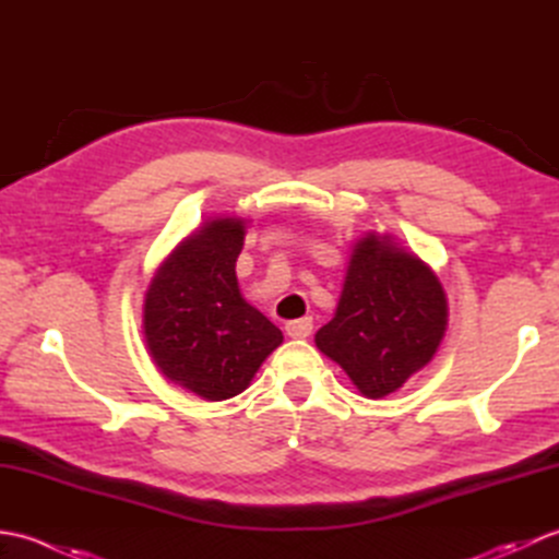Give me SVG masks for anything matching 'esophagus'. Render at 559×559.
I'll use <instances>...</instances> for the list:
<instances>
[{
	"label": "esophagus",
	"instance_id": "esophagus-1",
	"mask_svg": "<svg viewBox=\"0 0 559 559\" xmlns=\"http://www.w3.org/2000/svg\"><path fill=\"white\" fill-rule=\"evenodd\" d=\"M286 334L290 338H307L312 334V317H302V319H293V322L286 324Z\"/></svg>",
	"mask_w": 559,
	"mask_h": 559
}]
</instances>
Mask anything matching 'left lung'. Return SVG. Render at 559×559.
Here are the masks:
<instances>
[{"label": "left lung", "instance_id": "8db88e82", "mask_svg": "<svg viewBox=\"0 0 559 559\" xmlns=\"http://www.w3.org/2000/svg\"><path fill=\"white\" fill-rule=\"evenodd\" d=\"M447 295L423 259L391 237L355 245L334 319L317 348L338 362L367 399H382L432 360L447 331Z\"/></svg>", "mask_w": 559, "mask_h": 559}]
</instances>
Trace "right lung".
I'll list each match as a JSON object with an SVG mask.
<instances>
[{
    "mask_svg": "<svg viewBox=\"0 0 559 559\" xmlns=\"http://www.w3.org/2000/svg\"><path fill=\"white\" fill-rule=\"evenodd\" d=\"M245 221H206L163 261L144 300V336L160 372L197 396L223 401L252 382L281 346L276 324L249 305L235 276Z\"/></svg>",
    "mask_w": 559,
    "mask_h": 559,
    "instance_id": "obj_1",
    "label": "right lung"
}]
</instances>
